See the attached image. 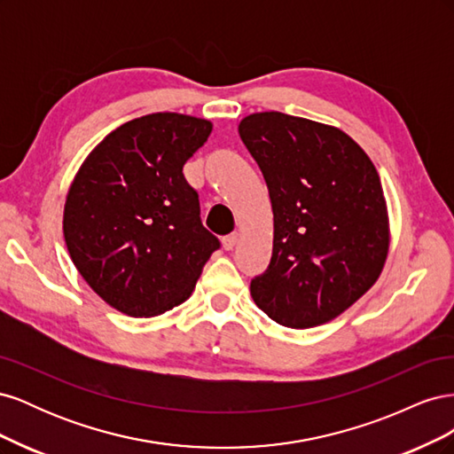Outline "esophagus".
<instances>
[{"instance_id":"34e87169","label":"esophagus","mask_w":454,"mask_h":454,"mask_svg":"<svg viewBox=\"0 0 454 454\" xmlns=\"http://www.w3.org/2000/svg\"><path fill=\"white\" fill-rule=\"evenodd\" d=\"M237 240H239V235H237V232H231V235L223 237V248H225V250H232V248H235Z\"/></svg>"}]
</instances>
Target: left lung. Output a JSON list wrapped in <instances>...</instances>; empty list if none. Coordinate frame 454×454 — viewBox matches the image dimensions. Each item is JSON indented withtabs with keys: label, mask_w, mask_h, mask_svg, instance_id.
Masks as SVG:
<instances>
[{
	"label": "left lung",
	"mask_w": 454,
	"mask_h": 454,
	"mask_svg": "<svg viewBox=\"0 0 454 454\" xmlns=\"http://www.w3.org/2000/svg\"><path fill=\"white\" fill-rule=\"evenodd\" d=\"M239 134L274 215L269 269L250 286L255 305L294 329L337 318L377 282L388 255L375 164L342 130L280 112L244 117Z\"/></svg>",
	"instance_id": "1"
}]
</instances>
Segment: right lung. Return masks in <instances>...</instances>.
I'll use <instances>...</instances> for the list:
<instances>
[{"instance_id":"add662e5","label":"right lung","mask_w":454,"mask_h":454,"mask_svg":"<svg viewBox=\"0 0 454 454\" xmlns=\"http://www.w3.org/2000/svg\"><path fill=\"white\" fill-rule=\"evenodd\" d=\"M210 132V121L182 114L132 119L109 132L75 174L64 204L67 252L119 312L147 318L182 305L219 248L184 176Z\"/></svg>"}]
</instances>
